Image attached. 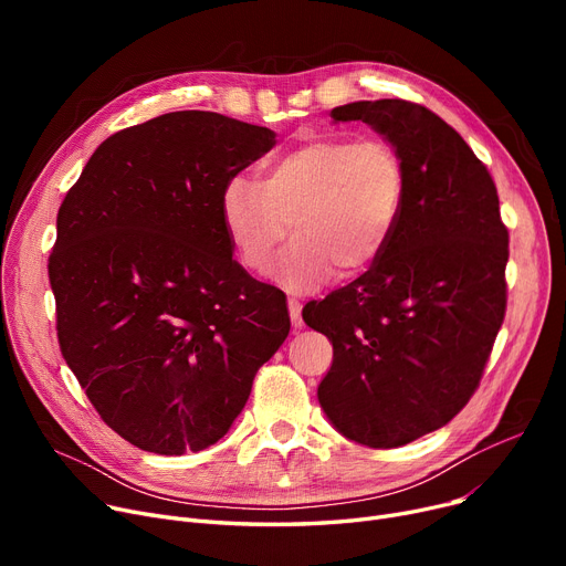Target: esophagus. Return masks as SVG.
Instances as JSON below:
<instances>
[{"label": "esophagus", "instance_id": "34e87169", "mask_svg": "<svg viewBox=\"0 0 566 566\" xmlns=\"http://www.w3.org/2000/svg\"><path fill=\"white\" fill-rule=\"evenodd\" d=\"M289 316H291V325L295 331L303 328V316H301V303L295 298H289Z\"/></svg>", "mask_w": 566, "mask_h": 566}]
</instances>
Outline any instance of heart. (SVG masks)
<instances>
[{
    "mask_svg": "<svg viewBox=\"0 0 566 566\" xmlns=\"http://www.w3.org/2000/svg\"><path fill=\"white\" fill-rule=\"evenodd\" d=\"M406 197V167L380 137L316 139L265 163L263 181L238 174L222 192L229 241L252 273H268L289 235L280 277L310 289L333 271L353 277L392 241Z\"/></svg>",
    "mask_w": 566,
    "mask_h": 566,
    "instance_id": "obj_1",
    "label": "heart"
}]
</instances>
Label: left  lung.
<instances>
[{
	"label": "left lung",
	"instance_id": "obj_1",
	"mask_svg": "<svg viewBox=\"0 0 566 566\" xmlns=\"http://www.w3.org/2000/svg\"><path fill=\"white\" fill-rule=\"evenodd\" d=\"M331 116L369 124L406 167L388 248L303 310L333 342L321 408L346 438L388 450L448 424L480 388L507 310L510 231L486 165L424 105L360 101Z\"/></svg>",
	"mask_w": 566,
	"mask_h": 566
}]
</instances>
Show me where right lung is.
Here are the masks:
<instances>
[{
    "label": "right lung",
    "mask_w": 566,
    "mask_h": 566,
    "mask_svg": "<svg viewBox=\"0 0 566 566\" xmlns=\"http://www.w3.org/2000/svg\"><path fill=\"white\" fill-rule=\"evenodd\" d=\"M273 146L271 128L169 112L107 137L59 206V348L144 452L218 442L289 335L284 293L233 261L222 220L224 186Z\"/></svg>",
    "instance_id": "1"
}]
</instances>
